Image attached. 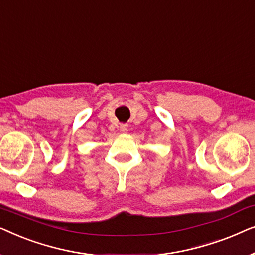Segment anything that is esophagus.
Here are the masks:
<instances>
[{
    "label": "esophagus",
    "instance_id": "obj_1",
    "mask_svg": "<svg viewBox=\"0 0 255 255\" xmlns=\"http://www.w3.org/2000/svg\"><path fill=\"white\" fill-rule=\"evenodd\" d=\"M120 130L122 132H127L128 131V125L127 124H121L120 125Z\"/></svg>",
    "mask_w": 255,
    "mask_h": 255
}]
</instances>
